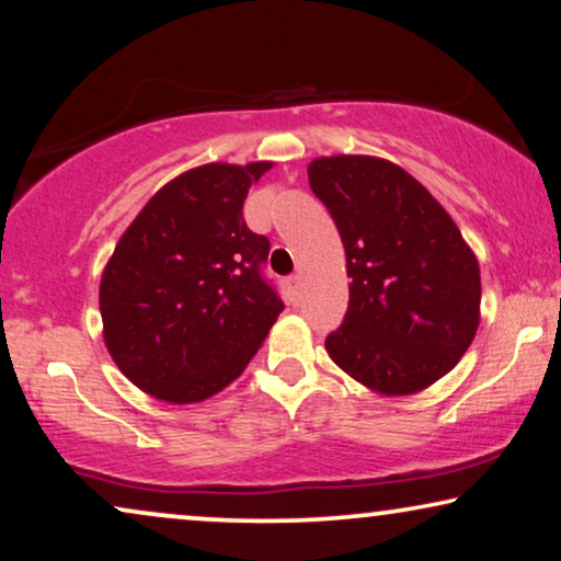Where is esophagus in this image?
<instances>
[{
  "mask_svg": "<svg viewBox=\"0 0 561 561\" xmlns=\"http://www.w3.org/2000/svg\"><path fill=\"white\" fill-rule=\"evenodd\" d=\"M288 290H290V294H294V296H298V290H301V275H290V278H288Z\"/></svg>",
  "mask_w": 561,
  "mask_h": 561,
  "instance_id": "esophagus-1",
  "label": "esophagus"
}]
</instances>
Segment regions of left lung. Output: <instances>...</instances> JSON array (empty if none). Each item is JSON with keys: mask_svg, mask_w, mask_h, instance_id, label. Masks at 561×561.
Masks as SVG:
<instances>
[{"mask_svg": "<svg viewBox=\"0 0 561 561\" xmlns=\"http://www.w3.org/2000/svg\"><path fill=\"white\" fill-rule=\"evenodd\" d=\"M309 186L340 229L352 278L329 357L380 396L434 386L480 324V265L455 219L382 158H313Z\"/></svg>", "mask_w": 561, "mask_h": 561, "instance_id": "obj_1", "label": "left lung"}]
</instances>
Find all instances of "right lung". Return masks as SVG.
I'll return each mask as SVG.
<instances>
[{
  "instance_id": "add662e5",
  "label": "right lung",
  "mask_w": 561,
  "mask_h": 561,
  "mask_svg": "<svg viewBox=\"0 0 561 561\" xmlns=\"http://www.w3.org/2000/svg\"><path fill=\"white\" fill-rule=\"evenodd\" d=\"M271 160L206 163L168 181L119 237L99 283L104 344L129 382L198 403L242 375L283 311L260 265L271 242L242 204Z\"/></svg>"
}]
</instances>
